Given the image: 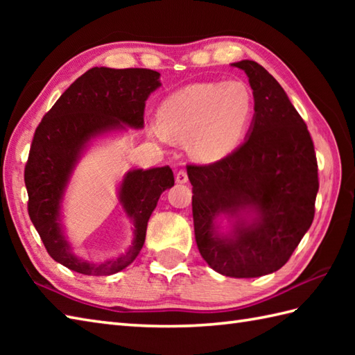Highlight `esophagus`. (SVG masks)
<instances>
[{"label": "esophagus", "mask_w": 355, "mask_h": 355, "mask_svg": "<svg viewBox=\"0 0 355 355\" xmlns=\"http://www.w3.org/2000/svg\"><path fill=\"white\" fill-rule=\"evenodd\" d=\"M175 180H177V183H187V172L186 171H178L177 172V175H175Z\"/></svg>", "instance_id": "34e87169"}]
</instances>
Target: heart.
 I'll list each match as a JSON object with an SVG mask.
<instances>
[{"label":"heart","mask_w":355,"mask_h":355,"mask_svg":"<svg viewBox=\"0 0 355 355\" xmlns=\"http://www.w3.org/2000/svg\"><path fill=\"white\" fill-rule=\"evenodd\" d=\"M253 112V96L243 82L193 84L166 97L149 134L162 143L187 137V150L193 158L214 163L241 145Z\"/></svg>","instance_id":"1"}]
</instances>
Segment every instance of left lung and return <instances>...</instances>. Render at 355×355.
Wrapping results in <instances>:
<instances>
[{
    "instance_id": "1",
    "label": "left lung",
    "mask_w": 355,
    "mask_h": 355,
    "mask_svg": "<svg viewBox=\"0 0 355 355\" xmlns=\"http://www.w3.org/2000/svg\"><path fill=\"white\" fill-rule=\"evenodd\" d=\"M244 70L254 99L245 141L220 162L187 164L198 250L229 277H259L279 270L310 229L319 191L318 160L304 119L279 82L254 61ZM232 218V232L216 218Z\"/></svg>"
}]
</instances>
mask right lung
I'll return each mask as SVG.
<instances>
[{
    "label": "right lung",
    "mask_w": 355,
    "mask_h": 355,
    "mask_svg": "<svg viewBox=\"0 0 355 355\" xmlns=\"http://www.w3.org/2000/svg\"><path fill=\"white\" fill-rule=\"evenodd\" d=\"M160 73L148 69L94 67L65 89L37 125L24 182L28 216L56 262L88 276L114 275L137 258L160 195L173 186L169 166L132 169L123 177L119 202L134 224L132 245L116 259L93 263L71 253L61 224V205L73 169L92 139L126 126L143 128L145 103L160 87Z\"/></svg>",
    "instance_id": "obj_1"
}]
</instances>
